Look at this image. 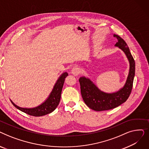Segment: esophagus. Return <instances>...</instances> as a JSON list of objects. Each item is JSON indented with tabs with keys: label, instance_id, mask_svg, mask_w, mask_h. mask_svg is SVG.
Returning <instances> with one entry per match:
<instances>
[{
	"label": "esophagus",
	"instance_id": "esophagus-1",
	"mask_svg": "<svg viewBox=\"0 0 149 149\" xmlns=\"http://www.w3.org/2000/svg\"><path fill=\"white\" fill-rule=\"evenodd\" d=\"M71 74L75 76H77L80 74V69L77 66L74 67L71 70Z\"/></svg>",
	"mask_w": 149,
	"mask_h": 149
}]
</instances>
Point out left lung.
Listing matches in <instances>:
<instances>
[{"label":"left lung","instance_id":"8db88e82","mask_svg":"<svg viewBox=\"0 0 149 149\" xmlns=\"http://www.w3.org/2000/svg\"><path fill=\"white\" fill-rule=\"evenodd\" d=\"M113 37L117 39L115 46L118 47L124 52L129 61V72L124 86L119 91L113 93L101 91L88 78L85 77L80 78L82 98L86 104L95 111L110 110L124 103L128 99L133 87L135 72V60L126 42L118 35L113 34Z\"/></svg>","mask_w":149,"mask_h":149}]
</instances>
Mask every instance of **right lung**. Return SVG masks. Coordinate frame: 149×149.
I'll use <instances>...</instances> for the list:
<instances>
[{
  "label": "right lung",
  "instance_id": "obj_1",
  "mask_svg": "<svg viewBox=\"0 0 149 149\" xmlns=\"http://www.w3.org/2000/svg\"><path fill=\"white\" fill-rule=\"evenodd\" d=\"M68 75V74L65 72L59 77L48 98L43 103L37 107L33 108L21 107L15 104L11 100V103L19 110L31 116H40L50 113L57 108L60 103L62 88L63 86L65 78Z\"/></svg>",
  "mask_w": 149,
  "mask_h": 149
}]
</instances>
